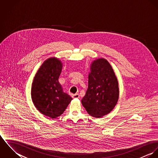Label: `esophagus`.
Segmentation results:
<instances>
[{
	"mask_svg": "<svg viewBox=\"0 0 158 158\" xmlns=\"http://www.w3.org/2000/svg\"><path fill=\"white\" fill-rule=\"evenodd\" d=\"M73 97L75 98H80V95L78 94H75L73 95Z\"/></svg>",
	"mask_w": 158,
	"mask_h": 158,
	"instance_id": "1",
	"label": "esophagus"
}]
</instances>
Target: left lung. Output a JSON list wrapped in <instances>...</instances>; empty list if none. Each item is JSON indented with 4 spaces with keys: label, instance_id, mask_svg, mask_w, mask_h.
I'll return each instance as SVG.
<instances>
[{
    "label": "left lung",
    "instance_id": "obj_1",
    "mask_svg": "<svg viewBox=\"0 0 158 158\" xmlns=\"http://www.w3.org/2000/svg\"><path fill=\"white\" fill-rule=\"evenodd\" d=\"M88 88L81 103L91 116L102 117L110 113L118 98V84L113 68L104 58L94 60L90 66Z\"/></svg>",
    "mask_w": 158,
    "mask_h": 158
}]
</instances>
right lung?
I'll return each mask as SVG.
<instances>
[{"mask_svg":"<svg viewBox=\"0 0 158 158\" xmlns=\"http://www.w3.org/2000/svg\"><path fill=\"white\" fill-rule=\"evenodd\" d=\"M63 64L53 57L45 60L38 70L31 86V99L43 115L55 118L61 115L72 100L58 81Z\"/></svg>","mask_w":158,"mask_h":158,"instance_id":"right-lung-1","label":"right lung"}]
</instances>
